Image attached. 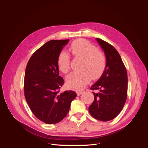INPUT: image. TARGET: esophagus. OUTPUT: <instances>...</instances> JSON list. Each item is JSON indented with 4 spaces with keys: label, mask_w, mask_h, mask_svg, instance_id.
Masks as SVG:
<instances>
[{
    "label": "esophagus",
    "mask_w": 148,
    "mask_h": 148,
    "mask_svg": "<svg viewBox=\"0 0 148 148\" xmlns=\"http://www.w3.org/2000/svg\"><path fill=\"white\" fill-rule=\"evenodd\" d=\"M83 92H84L83 91H78L77 92V95H78V96H80Z\"/></svg>",
    "instance_id": "obj_1"
}]
</instances>
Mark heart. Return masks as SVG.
<instances>
[{
	"label": "heart",
	"instance_id": "1",
	"mask_svg": "<svg viewBox=\"0 0 148 148\" xmlns=\"http://www.w3.org/2000/svg\"><path fill=\"white\" fill-rule=\"evenodd\" d=\"M70 51L75 57L83 58L81 68L83 70L71 72L66 78L68 86L73 89H80L91 78H97L104 72L106 59L104 53L96 47L84 39H77L71 42ZM60 70L64 73L70 69V56L65 51L61 52L57 59Z\"/></svg>",
	"mask_w": 148,
	"mask_h": 148
}]
</instances>
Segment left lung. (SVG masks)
<instances>
[{"label":"left lung","instance_id":"left-lung-1","mask_svg":"<svg viewBox=\"0 0 148 148\" xmlns=\"http://www.w3.org/2000/svg\"><path fill=\"white\" fill-rule=\"evenodd\" d=\"M104 52L106 66L97 82L91 86L95 96L89 112L92 117L102 122L114 119L122 111L127 97V70L117 51L108 42L96 38Z\"/></svg>","mask_w":148,"mask_h":148}]
</instances>
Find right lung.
Returning <instances> with one entry per match:
<instances>
[{
  "label": "right lung",
  "mask_w": 148,
  "mask_h": 148,
  "mask_svg": "<svg viewBox=\"0 0 148 148\" xmlns=\"http://www.w3.org/2000/svg\"><path fill=\"white\" fill-rule=\"evenodd\" d=\"M69 39L51 40L29 59L25 74V97L33 114L47 124L60 122L77 97L73 91L60 92L64 79L59 75L57 59Z\"/></svg>",
  "instance_id": "right-lung-1"
}]
</instances>
